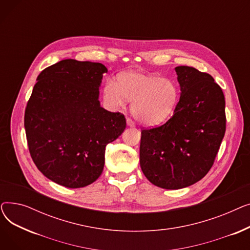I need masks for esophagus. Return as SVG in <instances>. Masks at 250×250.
Wrapping results in <instances>:
<instances>
[{
	"instance_id": "esophagus-1",
	"label": "esophagus",
	"mask_w": 250,
	"mask_h": 250,
	"mask_svg": "<svg viewBox=\"0 0 250 250\" xmlns=\"http://www.w3.org/2000/svg\"><path fill=\"white\" fill-rule=\"evenodd\" d=\"M126 125L129 127H134L135 126V123L132 120H130V118H126Z\"/></svg>"
}]
</instances>
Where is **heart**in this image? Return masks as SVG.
Masks as SVG:
<instances>
[{
    "instance_id": "heart-1",
    "label": "heart",
    "mask_w": 250,
    "mask_h": 250,
    "mask_svg": "<svg viewBox=\"0 0 250 250\" xmlns=\"http://www.w3.org/2000/svg\"><path fill=\"white\" fill-rule=\"evenodd\" d=\"M103 94L113 106L132 102L134 117L148 126L158 125L169 120L178 101V91L172 81L138 71L118 76L116 85L107 82Z\"/></svg>"
}]
</instances>
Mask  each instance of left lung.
Returning a JSON list of instances; mask_svg holds the SVG:
<instances>
[{"instance_id":"obj_1","label":"left lung","mask_w":250,"mask_h":250,"mask_svg":"<svg viewBox=\"0 0 250 250\" xmlns=\"http://www.w3.org/2000/svg\"><path fill=\"white\" fill-rule=\"evenodd\" d=\"M180 98L160 126L142 129L140 165L154 186L179 189L212 168L226 130L225 97L214 78L192 67L175 68Z\"/></svg>"}]
</instances>
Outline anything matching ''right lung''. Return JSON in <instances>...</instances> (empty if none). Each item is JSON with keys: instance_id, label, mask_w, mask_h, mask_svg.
Here are the masks:
<instances>
[{"instance_id": "obj_1", "label": "right lung", "mask_w": 250, "mask_h": 250, "mask_svg": "<svg viewBox=\"0 0 250 250\" xmlns=\"http://www.w3.org/2000/svg\"><path fill=\"white\" fill-rule=\"evenodd\" d=\"M106 67L62 60L37 77L25 109L31 158L45 177L69 188H84L102 173L105 147L120 137L125 117L100 106Z\"/></svg>"}]
</instances>
